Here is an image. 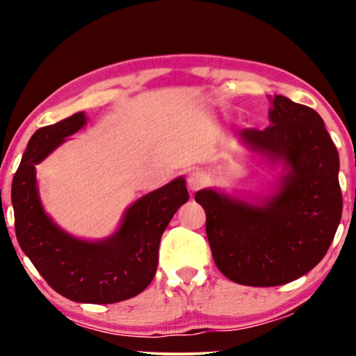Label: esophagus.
Listing matches in <instances>:
<instances>
[{
    "label": "esophagus",
    "instance_id": "obj_1",
    "mask_svg": "<svg viewBox=\"0 0 356 356\" xmlns=\"http://www.w3.org/2000/svg\"><path fill=\"white\" fill-rule=\"evenodd\" d=\"M204 184H206V175L202 172H191L188 177V188L191 189V191H197V189H201Z\"/></svg>",
    "mask_w": 356,
    "mask_h": 356
}]
</instances>
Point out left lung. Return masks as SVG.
<instances>
[{"label":"left lung","mask_w":356,"mask_h":356,"mask_svg":"<svg viewBox=\"0 0 356 356\" xmlns=\"http://www.w3.org/2000/svg\"><path fill=\"white\" fill-rule=\"evenodd\" d=\"M266 129H243L248 147L285 163L280 188L264 206L197 191L212 257L227 279L250 286L289 284L319 264L342 217L339 152L309 106L274 97Z\"/></svg>","instance_id":"8db88e82"}]
</instances>
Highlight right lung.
Wrapping results in <instances>:
<instances>
[{"instance_id": "right-lung-1", "label": "right lung", "mask_w": 356, "mask_h": 356, "mask_svg": "<svg viewBox=\"0 0 356 356\" xmlns=\"http://www.w3.org/2000/svg\"><path fill=\"white\" fill-rule=\"evenodd\" d=\"M84 124V113H74L37 129L29 140L11 189L16 236L60 295L79 303H118L139 295L152 282L160 238L189 194L183 178L149 193L126 211L118 232L104 241H82L60 230L42 209L35 165Z\"/></svg>"}]
</instances>
